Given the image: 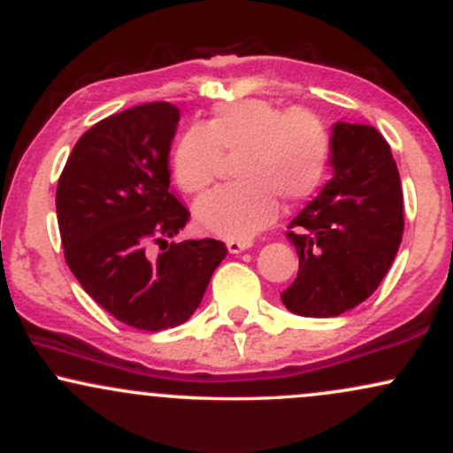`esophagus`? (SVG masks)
I'll use <instances>...</instances> for the list:
<instances>
[{
	"label": "esophagus",
	"instance_id": "1",
	"mask_svg": "<svg viewBox=\"0 0 453 453\" xmlns=\"http://www.w3.org/2000/svg\"><path fill=\"white\" fill-rule=\"evenodd\" d=\"M251 241H227V251L230 253H241L244 249L251 247Z\"/></svg>",
	"mask_w": 453,
	"mask_h": 453
}]
</instances>
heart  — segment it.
Returning a JSON list of instances; mask_svg holds the SVG:
<instances>
[{
    "label": "heart",
    "instance_id": "heart-1",
    "mask_svg": "<svg viewBox=\"0 0 453 453\" xmlns=\"http://www.w3.org/2000/svg\"><path fill=\"white\" fill-rule=\"evenodd\" d=\"M223 153H241V180L202 197L196 217L212 234L251 238L274 221L279 200L300 204L319 189L330 168L332 138L311 111L288 112L266 100L221 104L206 127H189L176 142V183L189 194L204 191L219 174Z\"/></svg>",
    "mask_w": 453,
    "mask_h": 453
}]
</instances>
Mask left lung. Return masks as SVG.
Segmentation results:
<instances>
[{"instance_id":"8db88e82","label":"left lung","mask_w":453,"mask_h":453,"mask_svg":"<svg viewBox=\"0 0 453 453\" xmlns=\"http://www.w3.org/2000/svg\"><path fill=\"white\" fill-rule=\"evenodd\" d=\"M332 176L289 223L298 277L280 300L296 315L336 317L379 288L403 241V189L386 138L372 126H332Z\"/></svg>"}]
</instances>
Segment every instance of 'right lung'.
Listing matches in <instances>:
<instances>
[{"mask_svg": "<svg viewBox=\"0 0 453 453\" xmlns=\"http://www.w3.org/2000/svg\"><path fill=\"white\" fill-rule=\"evenodd\" d=\"M179 108L168 102L102 119L72 149L57 185L65 262L114 319L159 332L194 315L227 256L215 238L168 242L189 221L170 191V144ZM160 244L150 257L148 244Z\"/></svg>", "mask_w": 453, "mask_h": 453, "instance_id": "obj_1", "label": "right lung"}]
</instances>
